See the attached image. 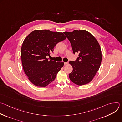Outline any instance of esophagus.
I'll list each match as a JSON object with an SVG mask.
<instances>
[{"label": "esophagus", "mask_w": 122, "mask_h": 122, "mask_svg": "<svg viewBox=\"0 0 122 122\" xmlns=\"http://www.w3.org/2000/svg\"><path fill=\"white\" fill-rule=\"evenodd\" d=\"M64 65H67L68 64V62H64Z\"/></svg>", "instance_id": "1"}]
</instances>
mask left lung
<instances>
[{
    "instance_id": "obj_1",
    "label": "left lung",
    "mask_w": 122,
    "mask_h": 122,
    "mask_svg": "<svg viewBox=\"0 0 122 122\" xmlns=\"http://www.w3.org/2000/svg\"><path fill=\"white\" fill-rule=\"evenodd\" d=\"M64 34L70 41L73 53L79 54L75 61H70L73 71L69 77L78 85L88 83L98 71L102 60L100 45L96 38L88 31L75 30Z\"/></svg>"
}]
</instances>
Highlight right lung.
<instances>
[{
	"label": "right lung",
	"instance_id": "right-lung-1",
	"mask_svg": "<svg viewBox=\"0 0 122 122\" xmlns=\"http://www.w3.org/2000/svg\"><path fill=\"white\" fill-rule=\"evenodd\" d=\"M66 39L63 33L48 30L32 31L25 39L21 48L24 71L34 85L45 87L56 79L64 66L63 62L49 60L58 42Z\"/></svg>",
	"mask_w": 122,
	"mask_h": 122
}]
</instances>
